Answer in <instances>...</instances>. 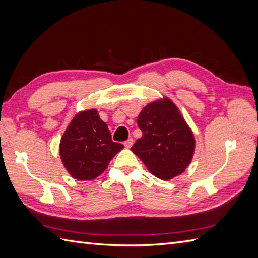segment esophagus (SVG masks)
<instances>
[{"instance_id": "esophagus-1", "label": "esophagus", "mask_w": 258, "mask_h": 258, "mask_svg": "<svg viewBox=\"0 0 258 258\" xmlns=\"http://www.w3.org/2000/svg\"><path fill=\"white\" fill-rule=\"evenodd\" d=\"M124 145H125V147H127V149H128V147L132 146L133 145V139L130 138L127 141H125L124 142Z\"/></svg>"}]
</instances>
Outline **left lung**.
<instances>
[{
  "label": "left lung",
  "mask_w": 258,
  "mask_h": 258,
  "mask_svg": "<svg viewBox=\"0 0 258 258\" xmlns=\"http://www.w3.org/2000/svg\"><path fill=\"white\" fill-rule=\"evenodd\" d=\"M142 138L131 147L150 172L162 179L182 174L194 153V136L169 101L151 103L138 117Z\"/></svg>",
  "instance_id": "left-lung-1"
}]
</instances>
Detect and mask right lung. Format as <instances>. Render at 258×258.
Masks as SVG:
<instances>
[{"instance_id":"add662e5","label":"right lung","mask_w":258,"mask_h":258,"mask_svg":"<svg viewBox=\"0 0 258 258\" xmlns=\"http://www.w3.org/2000/svg\"><path fill=\"white\" fill-rule=\"evenodd\" d=\"M124 147L112 141L107 125L96 109L81 112L63 134L59 153L65 168L76 179L97 177L109 161Z\"/></svg>"}]
</instances>
